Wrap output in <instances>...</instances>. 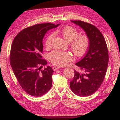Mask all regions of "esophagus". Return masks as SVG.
I'll list each match as a JSON object with an SVG mask.
<instances>
[{"label":"esophagus","instance_id":"esophagus-1","mask_svg":"<svg viewBox=\"0 0 120 120\" xmlns=\"http://www.w3.org/2000/svg\"><path fill=\"white\" fill-rule=\"evenodd\" d=\"M53 70L54 71H56V70L58 69H60V68L59 67H57V66H54L53 67Z\"/></svg>","mask_w":120,"mask_h":120}]
</instances>
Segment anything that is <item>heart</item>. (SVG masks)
<instances>
[{
    "mask_svg": "<svg viewBox=\"0 0 120 120\" xmlns=\"http://www.w3.org/2000/svg\"><path fill=\"white\" fill-rule=\"evenodd\" d=\"M56 32H59L57 31ZM61 33L67 41L70 44L72 52L77 56H81L87 52L90 44V41L86 35H79L78 31L72 26H67L61 31ZM54 37L53 33L49 35L45 41L46 48L50 47ZM50 61L56 66H64L72 60L69 53L54 50L48 55Z\"/></svg>",
    "mask_w": 120,
    "mask_h": 120,
    "instance_id": "obj_1",
    "label": "heart"
}]
</instances>
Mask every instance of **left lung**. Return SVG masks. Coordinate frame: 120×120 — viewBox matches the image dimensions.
<instances>
[{"instance_id":"obj_1","label":"left lung","mask_w":120,"mask_h":120,"mask_svg":"<svg viewBox=\"0 0 120 120\" xmlns=\"http://www.w3.org/2000/svg\"><path fill=\"white\" fill-rule=\"evenodd\" d=\"M71 22L83 29L90 41L86 55L76 64L82 72L74 70V79L70 82L75 94L86 97L96 92L104 80L109 63L108 50L104 36L94 25L81 21Z\"/></svg>"}]
</instances>
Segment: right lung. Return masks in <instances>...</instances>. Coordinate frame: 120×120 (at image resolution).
Here are the masks:
<instances>
[{
    "mask_svg": "<svg viewBox=\"0 0 120 120\" xmlns=\"http://www.w3.org/2000/svg\"><path fill=\"white\" fill-rule=\"evenodd\" d=\"M59 25L47 23L26 28L16 36L11 44L10 62L13 72L22 88L32 96H43L52 87L54 71L50 66L41 70L47 64L41 54L45 34Z\"/></svg>",
    "mask_w": 120,
    "mask_h": 120,
    "instance_id": "obj_1",
    "label": "right lung"
}]
</instances>
